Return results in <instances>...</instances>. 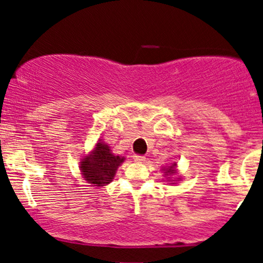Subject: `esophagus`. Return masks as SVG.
I'll list each match as a JSON object with an SVG mask.
<instances>
[{"label": "esophagus", "mask_w": 263, "mask_h": 263, "mask_svg": "<svg viewBox=\"0 0 263 263\" xmlns=\"http://www.w3.org/2000/svg\"><path fill=\"white\" fill-rule=\"evenodd\" d=\"M134 159H135L136 162H143L144 159H146V157L141 156V155H135V156H134Z\"/></svg>", "instance_id": "1"}]
</instances>
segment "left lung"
<instances>
[{
  "label": "left lung",
  "mask_w": 263,
  "mask_h": 263,
  "mask_svg": "<svg viewBox=\"0 0 263 263\" xmlns=\"http://www.w3.org/2000/svg\"><path fill=\"white\" fill-rule=\"evenodd\" d=\"M174 165H176V164H173V165H172V167H170V168H168V171H167V172H165V173H170V174H172V173H174Z\"/></svg>",
  "instance_id": "left-lung-1"
}]
</instances>
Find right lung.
I'll return each mask as SVG.
<instances>
[{
    "label": "right lung",
    "instance_id": "right-lung-1",
    "mask_svg": "<svg viewBox=\"0 0 263 263\" xmlns=\"http://www.w3.org/2000/svg\"><path fill=\"white\" fill-rule=\"evenodd\" d=\"M122 162L123 158L112 155L107 144L99 142L91 155L86 156L80 162V170L90 184L102 186L104 184L112 182L116 170Z\"/></svg>",
    "mask_w": 263,
    "mask_h": 263
}]
</instances>
